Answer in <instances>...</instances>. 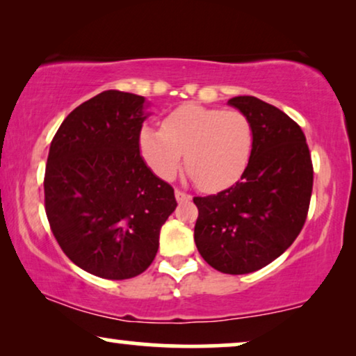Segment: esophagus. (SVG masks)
Segmentation results:
<instances>
[{"label": "esophagus", "mask_w": 356, "mask_h": 356, "mask_svg": "<svg viewBox=\"0 0 356 356\" xmlns=\"http://www.w3.org/2000/svg\"><path fill=\"white\" fill-rule=\"evenodd\" d=\"M175 197H177L178 204H183V202H189V201H191V196H189V194H186V193L179 191V189H177V191H175Z\"/></svg>", "instance_id": "obj_1"}]
</instances>
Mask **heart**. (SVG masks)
I'll return each mask as SVG.
<instances>
[{"instance_id": "1", "label": "heart", "mask_w": 356, "mask_h": 356, "mask_svg": "<svg viewBox=\"0 0 356 356\" xmlns=\"http://www.w3.org/2000/svg\"><path fill=\"white\" fill-rule=\"evenodd\" d=\"M254 134L251 121L238 110L184 105L163 120V131L144 126L139 150L149 168L172 179L184 167L204 191L230 188L250 165Z\"/></svg>"}]
</instances>
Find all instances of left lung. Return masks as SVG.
Returning a JSON list of instances; mask_svg holds the SVG:
<instances>
[{
    "label": "left lung",
    "instance_id": "8db88e82",
    "mask_svg": "<svg viewBox=\"0 0 356 356\" xmlns=\"http://www.w3.org/2000/svg\"><path fill=\"white\" fill-rule=\"evenodd\" d=\"M228 105L251 121V160L232 188L194 197V241L209 266L241 275L270 264L298 236L313 191V163L303 131L284 111L251 95L233 97Z\"/></svg>",
    "mask_w": 356,
    "mask_h": 356
}]
</instances>
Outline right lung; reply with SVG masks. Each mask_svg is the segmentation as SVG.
<instances>
[{
    "label": "right lung",
    "mask_w": 356,
    "mask_h": 356,
    "mask_svg": "<svg viewBox=\"0 0 356 356\" xmlns=\"http://www.w3.org/2000/svg\"><path fill=\"white\" fill-rule=\"evenodd\" d=\"M149 105L129 92H102L66 116L48 152L43 188L53 235L77 267L102 279L143 274L177 209L173 188L139 150Z\"/></svg>",
    "instance_id": "obj_1"
}]
</instances>
